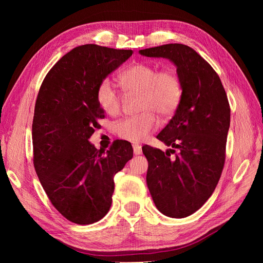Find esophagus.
<instances>
[{
	"label": "esophagus",
	"instance_id": "34e87169",
	"mask_svg": "<svg viewBox=\"0 0 263 263\" xmlns=\"http://www.w3.org/2000/svg\"><path fill=\"white\" fill-rule=\"evenodd\" d=\"M133 149H134V154L135 155H141L142 154V149H141V147L139 145H134Z\"/></svg>",
	"mask_w": 263,
	"mask_h": 263
}]
</instances>
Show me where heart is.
<instances>
[{
	"label": "heart",
	"mask_w": 263,
	"mask_h": 263,
	"mask_svg": "<svg viewBox=\"0 0 263 263\" xmlns=\"http://www.w3.org/2000/svg\"><path fill=\"white\" fill-rule=\"evenodd\" d=\"M126 93H140L141 114L125 118L115 126L118 137L132 142L145 140L159 125V114L166 118L176 112L182 99V85L172 70H158L154 65L139 62L126 69L118 77ZM100 107L109 116L121 113L122 98L108 80L102 81L97 91Z\"/></svg>",
	"instance_id": "b5f03b06"
}]
</instances>
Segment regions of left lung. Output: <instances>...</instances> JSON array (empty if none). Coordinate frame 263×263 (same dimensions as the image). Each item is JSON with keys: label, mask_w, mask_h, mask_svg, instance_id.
Masks as SVG:
<instances>
[{"label": "left lung", "mask_w": 263, "mask_h": 263, "mask_svg": "<svg viewBox=\"0 0 263 263\" xmlns=\"http://www.w3.org/2000/svg\"><path fill=\"white\" fill-rule=\"evenodd\" d=\"M139 53L172 61L182 85L176 114L157 136L172 149L163 153L146 145L142 153L156 208L165 216L183 218L202 208L219 181L230 125L228 99L218 74L191 47L168 44Z\"/></svg>", "instance_id": "obj_1"}]
</instances>
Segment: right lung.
<instances>
[{
    "label": "right lung",
    "instance_id": "add662e5",
    "mask_svg": "<svg viewBox=\"0 0 263 263\" xmlns=\"http://www.w3.org/2000/svg\"><path fill=\"white\" fill-rule=\"evenodd\" d=\"M132 54L93 44L76 47L50 69L37 95L31 132L35 170L54 209L79 225L105 216L115 174L133 158L126 140L114 141L106 154L89 141L104 117L98 87Z\"/></svg>",
    "mask_w": 263,
    "mask_h": 263
}]
</instances>
